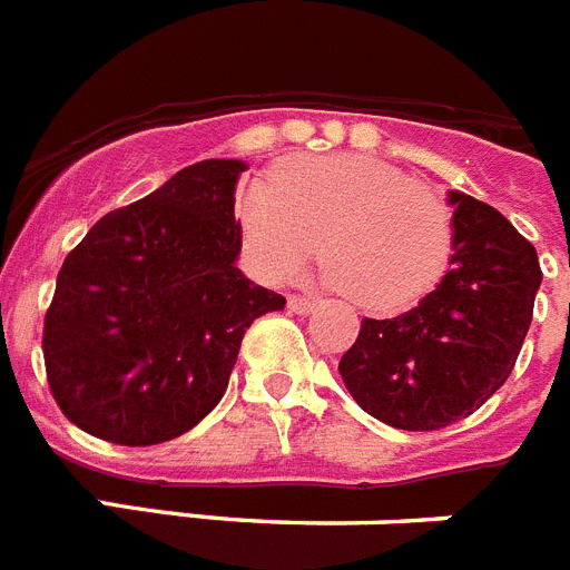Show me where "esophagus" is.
<instances>
[{"label": "esophagus", "mask_w": 570, "mask_h": 570, "mask_svg": "<svg viewBox=\"0 0 570 570\" xmlns=\"http://www.w3.org/2000/svg\"><path fill=\"white\" fill-rule=\"evenodd\" d=\"M288 308H291V314L305 316L316 308V299H308V296H291Z\"/></svg>", "instance_id": "34e87169"}]
</instances>
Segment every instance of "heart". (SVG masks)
Returning <instances> with one entry per match:
<instances>
[{"label": "heart", "instance_id": "b5f03b06", "mask_svg": "<svg viewBox=\"0 0 570 570\" xmlns=\"http://www.w3.org/2000/svg\"><path fill=\"white\" fill-rule=\"evenodd\" d=\"M236 216L268 279H294L322 239L325 279L367 311H400L428 294L454 248V216L434 188L356 154L291 159L271 185L242 190Z\"/></svg>", "mask_w": 570, "mask_h": 570}]
</instances>
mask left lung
Segmentation results:
<instances>
[{
    "mask_svg": "<svg viewBox=\"0 0 570 570\" xmlns=\"http://www.w3.org/2000/svg\"><path fill=\"white\" fill-rule=\"evenodd\" d=\"M451 268L420 305L362 320L340 374L362 411L402 431L465 420L511 376L533 316L542 271L531 242L505 216L451 190Z\"/></svg>",
    "mask_w": 570,
    "mask_h": 570,
    "instance_id": "1",
    "label": "left lung"
}]
</instances>
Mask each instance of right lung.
Masks as SVG:
<instances>
[{
	"label": "right lung",
	"mask_w": 570,
	"mask_h": 570,
	"mask_svg": "<svg viewBox=\"0 0 570 570\" xmlns=\"http://www.w3.org/2000/svg\"><path fill=\"white\" fill-rule=\"evenodd\" d=\"M239 159H205L105 214L70 250L45 314L50 394L85 434L176 440L223 400L245 331L285 296L242 276Z\"/></svg>",
	"instance_id": "1"
}]
</instances>
